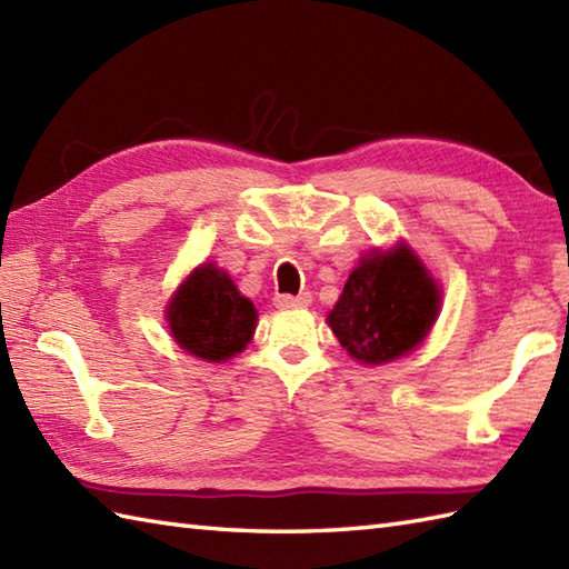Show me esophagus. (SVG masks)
Masks as SVG:
<instances>
[{
	"label": "esophagus",
	"instance_id": "34e87169",
	"mask_svg": "<svg viewBox=\"0 0 569 569\" xmlns=\"http://www.w3.org/2000/svg\"><path fill=\"white\" fill-rule=\"evenodd\" d=\"M312 296L310 293H300V296H276L273 303L276 308H306L310 306Z\"/></svg>",
	"mask_w": 569,
	"mask_h": 569
}]
</instances>
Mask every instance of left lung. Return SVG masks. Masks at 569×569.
Returning <instances> with one entry per match:
<instances>
[{"label": "left lung", "instance_id": "8db88e82", "mask_svg": "<svg viewBox=\"0 0 569 569\" xmlns=\"http://www.w3.org/2000/svg\"><path fill=\"white\" fill-rule=\"evenodd\" d=\"M438 308V286L413 253L398 247L367 257L349 273L328 322L349 357L383 365L426 340Z\"/></svg>", "mask_w": 569, "mask_h": 569}]
</instances>
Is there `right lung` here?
I'll return each instance as SVG.
<instances>
[{
  "mask_svg": "<svg viewBox=\"0 0 569 569\" xmlns=\"http://www.w3.org/2000/svg\"><path fill=\"white\" fill-rule=\"evenodd\" d=\"M168 325L186 352L208 361L234 357L251 340L257 310L212 263L192 273L168 306Z\"/></svg>",
  "mask_w": 569,
  "mask_h": 569,
  "instance_id": "add662e5",
  "label": "right lung"
}]
</instances>
